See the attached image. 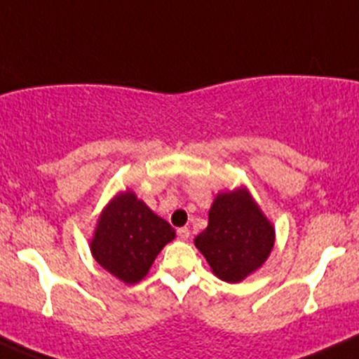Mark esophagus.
Here are the masks:
<instances>
[{"label":"esophagus","mask_w":359,"mask_h":359,"mask_svg":"<svg viewBox=\"0 0 359 359\" xmlns=\"http://www.w3.org/2000/svg\"><path fill=\"white\" fill-rule=\"evenodd\" d=\"M177 236H179V240L186 241L191 236V231L187 227H180V229H177Z\"/></svg>","instance_id":"1"}]
</instances>
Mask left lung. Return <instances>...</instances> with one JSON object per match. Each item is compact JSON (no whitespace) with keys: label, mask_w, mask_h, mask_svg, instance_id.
<instances>
[{"label":"left lung","mask_w":359,"mask_h":359,"mask_svg":"<svg viewBox=\"0 0 359 359\" xmlns=\"http://www.w3.org/2000/svg\"><path fill=\"white\" fill-rule=\"evenodd\" d=\"M274 226L247 186L219 193L208 212V226L194 238L219 280L240 283L264 266L273 252Z\"/></svg>","instance_id":"obj_1"}]
</instances>
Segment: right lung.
<instances>
[{
  "label": "right lung",
  "instance_id": "obj_1",
  "mask_svg": "<svg viewBox=\"0 0 359 359\" xmlns=\"http://www.w3.org/2000/svg\"><path fill=\"white\" fill-rule=\"evenodd\" d=\"M175 231L132 189L121 191L97 219L90 252L102 269L126 285L147 276L158 253Z\"/></svg>",
  "mask_w": 359,
  "mask_h": 359
}]
</instances>
